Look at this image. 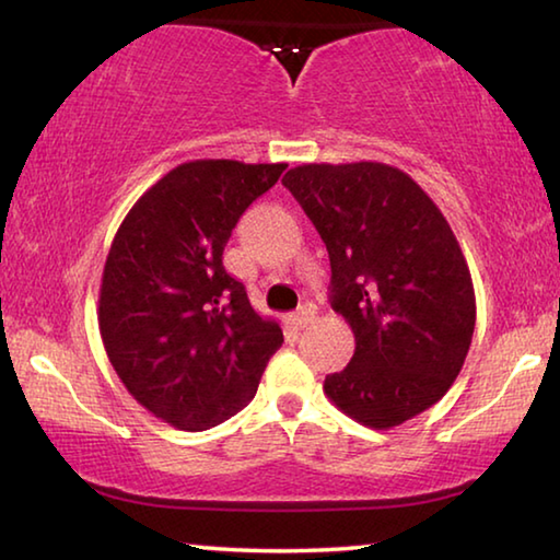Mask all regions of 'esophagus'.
Listing matches in <instances>:
<instances>
[{
  "mask_svg": "<svg viewBox=\"0 0 560 560\" xmlns=\"http://www.w3.org/2000/svg\"><path fill=\"white\" fill-rule=\"evenodd\" d=\"M314 318H316L314 308H299L296 314H291V316H289V320H291V324L296 326V328H306Z\"/></svg>",
  "mask_w": 560,
  "mask_h": 560,
  "instance_id": "obj_1",
  "label": "esophagus"
}]
</instances>
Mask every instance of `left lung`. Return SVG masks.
<instances>
[{"label": "left lung", "mask_w": 560, "mask_h": 560, "mask_svg": "<svg viewBox=\"0 0 560 560\" xmlns=\"http://www.w3.org/2000/svg\"><path fill=\"white\" fill-rule=\"evenodd\" d=\"M324 240L330 306L355 353L324 390L338 410L390 430L450 390L469 353L477 301L450 222L385 163H311L281 179Z\"/></svg>", "instance_id": "1"}]
</instances>
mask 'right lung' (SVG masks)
Instances as JSON below:
<instances>
[{"mask_svg":"<svg viewBox=\"0 0 560 560\" xmlns=\"http://www.w3.org/2000/svg\"><path fill=\"white\" fill-rule=\"evenodd\" d=\"M287 163L192 160L130 207L113 236L98 328L113 371L136 400L177 430L202 432L257 395L283 343L252 308L222 252L246 207Z\"/></svg>","mask_w":560,"mask_h":560,"instance_id":"obj_1","label":"right lung"}]
</instances>
